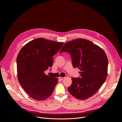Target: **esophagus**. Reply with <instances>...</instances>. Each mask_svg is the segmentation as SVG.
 <instances>
[{
    "instance_id": "esophagus-1",
    "label": "esophagus",
    "mask_w": 122,
    "mask_h": 122,
    "mask_svg": "<svg viewBox=\"0 0 122 122\" xmlns=\"http://www.w3.org/2000/svg\"><path fill=\"white\" fill-rule=\"evenodd\" d=\"M65 77H59V79L60 80H61V81H63V80H64L65 79Z\"/></svg>"
}]
</instances>
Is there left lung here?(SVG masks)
I'll list each match as a JSON object with an SVG mask.
<instances>
[{
  "instance_id": "obj_1",
  "label": "left lung",
  "mask_w": 122,
  "mask_h": 122,
  "mask_svg": "<svg viewBox=\"0 0 122 122\" xmlns=\"http://www.w3.org/2000/svg\"><path fill=\"white\" fill-rule=\"evenodd\" d=\"M70 54L74 68L80 69L81 78H72L68 91L81 100L95 95L105 82L108 75V60L104 50L90 41L83 39L65 43L60 53Z\"/></svg>"
}]
</instances>
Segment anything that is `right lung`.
<instances>
[{
    "instance_id": "1",
    "label": "right lung",
    "mask_w": 122,
    "mask_h": 122,
    "mask_svg": "<svg viewBox=\"0 0 122 122\" xmlns=\"http://www.w3.org/2000/svg\"><path fill=\"white\" fill-rule=\"evenodd\" d=\"M63 44L38 38L29 41L20 50L16 59L17 77L23 88L33 99L44 100L53 93L58 80L44 72L53 66V56Z\"/></svg>"
}]
</instances>
